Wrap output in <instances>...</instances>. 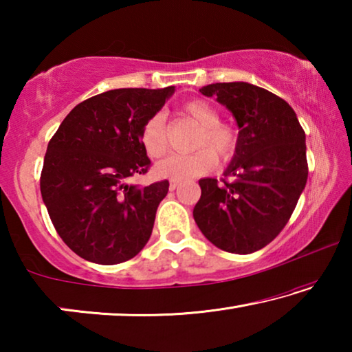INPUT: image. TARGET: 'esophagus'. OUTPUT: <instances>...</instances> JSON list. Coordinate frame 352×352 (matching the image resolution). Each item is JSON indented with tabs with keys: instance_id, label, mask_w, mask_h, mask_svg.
I'll return each mask as SVG.
<instances>
[{
	"instance_id": "1",
	"label": "esophagus",
	"mask_w": 352,
	"mask_h": 352,
	"mask_svg": "<svg viewBox=\"0 0 352 352\" xmlns=\"http://www.w3.org/2000/svg\"><path fill=\"white\" fill-rule=\"evenodd\" d=\"M178 188V182L177 180H170V183H169V189L170 190H175Z\"/></svg>"
}]
</instances>
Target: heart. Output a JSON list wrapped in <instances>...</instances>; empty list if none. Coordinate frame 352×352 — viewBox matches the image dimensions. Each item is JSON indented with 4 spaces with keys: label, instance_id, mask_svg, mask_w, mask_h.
<instances>
[{
    "label": "heart",
    "instance_id": "obj_1",
    "mask_svg": "<svg viewBox=\"0 0 352 352\" xmlns=\"http://www.w3.org/2000/svg\"><path fill=\"white\" fill-rule=\"evenodd\" d=\"M180 113L200 127L194 140V148L199 151L189 155H172L163 160L155 168L157 175L172 180L201 177L216 168V154L226 162L236 153L239 133L230 124L220 122L219 111L211 104L200 99L189 100L182 105ZM140 142L151 158H162L168 152L169 142L163 115L157 113L142 124Z\"/></svg>",
    "mask_w": 352,
    "mask_h": 352
}]
</instances>
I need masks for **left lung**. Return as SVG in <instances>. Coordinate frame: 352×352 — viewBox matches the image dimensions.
Listing matches in <instances>:
<instances>
[{
	"instance_id": "1",
	"label": "left lung",
	"mask_w": 352,
	"mask_h": 352,
	"mask_svg": "<svg viewBox=\"0 0 352 352\" xmlns=\"http://www.w3.org/2000/svg\"><path fill=\"white\" fill-rule=\"evenodd\" d=\"M217 98L239 126V144L223 178H204L194 220L217 248L248 254L281 233L307 182L306 135L292 107L247 82L200 88Z\"/></svg>"
}]
</instances>
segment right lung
Instances as JSON below:
<instances>
[{"label": "right lung", "instance_id": "right-lung-1", "mask_svg": "<svg viewBox=\"0 0 352 352\" xmlns=\"http://www.w3.org/2000/svg\"><path fill=\"white\" fill-rule=\"evenodd\" d=\"M174 90L96 94L77 104L51 138L41 197L58 236L80 258L113 265L132 259L147 243L169 182L144 188L126 182L151 168L140 130Z\"/></svg>", "mask_w": 352, "mask_h": 352}]
</instances>
